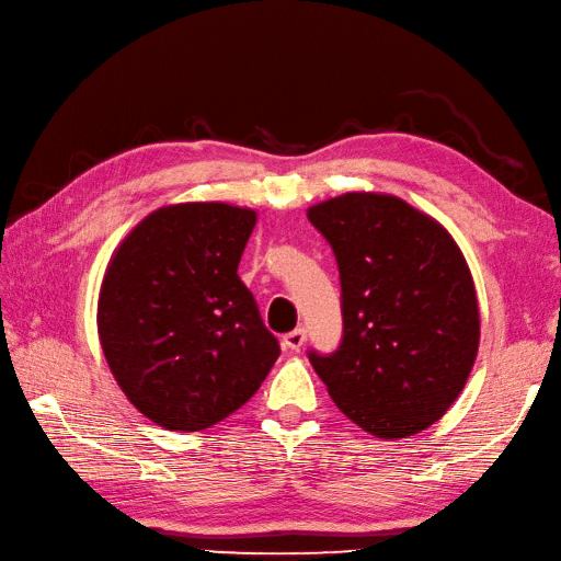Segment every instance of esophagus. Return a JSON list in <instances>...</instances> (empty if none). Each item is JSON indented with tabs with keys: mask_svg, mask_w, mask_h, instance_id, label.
Masks as SVG:
<instances>
[{
	"mask_svg": "<svg viewBox=\"0 0 561 561\" xmlns=\"http://www.w3.org/2000/svg\"><path fill=\"white\" fill-rule=\"evenodd\" d=\"M304 344H307V330H304V328H297V330L287 332V334L283 336V346H285L287 351H299Z\"/></svg>",
	"mask_w": 561,
	"mask_h": 561,
	"instance_id": "34e87169",
	"label": "esophagus"
}]
</instances>
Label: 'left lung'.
<instances>
[{
	"label": "left lung",
	"instance_id": "1",
	"mask_svg": "<svg viewBox=\"0 0 561 561\" xmlns=\"http://www.w3.org/2000/svg\"><path fill=\"white\" fill-rule=\"evenodd\" d=\"M342 283V342L309 351L334 404L371 435L428 428L461 393L480 346V311L461 250L433 217L386 194L318 203Z\"/></svg>",
	"mask_w": 561,
	"mask_h": 561
}]
</instances>
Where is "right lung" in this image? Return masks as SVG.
Instances as JSON below:
<instances>
[{"mask_svg":"<svg viewBox=\"0 0 561 561\" xmlns=\"http://www.w3.org/2000/svg\"><path fill=\"white\" fill-rule=\"evenodd\" d=\"M254 222L227 203L168 206L107 266L100 344L126 398L168 431H203L241 410L280 355L236 274Z\"/></svg>","mask_w":561,"mask_h":561,"instance_id":"1","label":"right lung"}]
</instances>
